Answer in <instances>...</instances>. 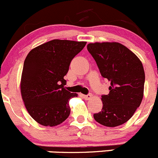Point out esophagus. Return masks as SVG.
<instances>
[{"mask_svg": "<svg viewBox=\"0 0 158 158\" xmlns=\"http://www.w3.org/2000/svg\"><path fill=\"white\" fill-rule=\"evenodd\" d=\"M82 96L83 97V98H85V99H86V100H90L91 98H92V95H91V94H89V95H82Z\"/></svg>", "mask_w": 158, "mask_h": 158, "instance_id": "obj_1", "label": "esophagus"}]
</instances>
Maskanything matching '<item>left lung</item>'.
I'll return each mask as SVG.
<instances>
[{
  "label": "left lung",
  "mask_w": 158,
  "mask_h": 158,
  "mask_svg": "<svg viewBox=\"0 0 158 158\" xmlns=\"http://www.w3.org/2000/svg\"><path fill=\"white\" fill-rule=\"evenodd\" d=\"M87 49L102 76L110 82L109 93L102 95V109L94 114V118L104 126L122 125L133 116L142 101L145 80L142 63L117 42L89 44Z\"/></svg>",
  "instance_id": "obj_1"
}]
</instances>
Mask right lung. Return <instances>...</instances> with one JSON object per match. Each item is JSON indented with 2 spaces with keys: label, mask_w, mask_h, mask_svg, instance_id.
<instances>
[{
  "label": "right lung",
  "mask_w": 158,
  "mask_h": 158,
  "mask_svg": "<svg viewBox=\"0 0 158 158\" xmlns=\"http://www.w3.org/2000/svg\"><path fill=\"white\" fill-rule=\"evenodd\" d=\"M85 41L52 40L30 51L23 63L20 93L30 115L44 126L63 123L70 114L69 99L77 97L65 89L63 79L72 60Z\"/></svg>",
  "instance_id": "add662e5"
}]
</instances>
